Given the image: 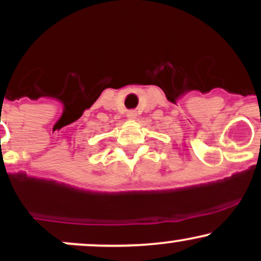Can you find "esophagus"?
<instances>
[{
    "label": "esophagus",
    "instance_id": "esophagus-1",
    "mask_svg": "<svg viewBox=\"0 0 261 261\" xmlns=\"http://www.w3.org/2000/svg\"><path fill=\"white\" fill-rule=\"evenodd\" d=\"M136 115H137V114H136V112H135V110H130V112H128L127 113V119H135V118H136Z\"/></svg>",
    "mask_w": 261,
    "mask_h": 261
}]
</instances>
